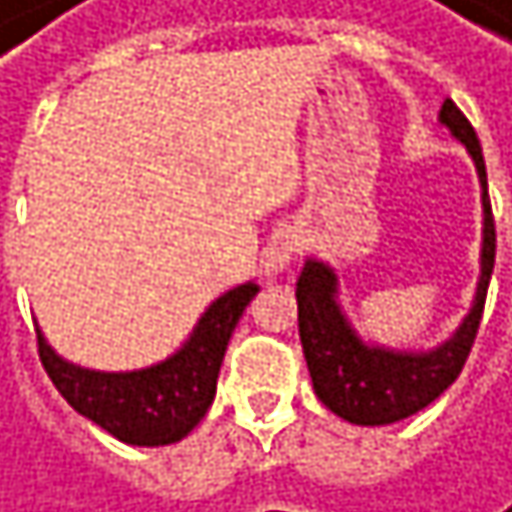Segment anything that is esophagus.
Segmentation results:
<instances>
[{"label": "esophagus", "mask_w": 512, "mask_h": 512, "mask_svg": "<svg viewBox=\"0 0 512 512\" xmlns=\"http://www.w3.org/2000/svg\"><path fill=\"white\" fill-rule=\"evenodd\" d=\"M296 253H299V238H296L293 232H277V235L268 241L265 253H262V265H265L268 274H277V271H284V268L290 265V259H293Z\"/></svg>", "instance_id": "34e87169"}]
</instances>
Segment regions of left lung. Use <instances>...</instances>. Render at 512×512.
Returning <instances> with one entry per match:
<instances>
[{
	"mask_svg": "<svg viewBox=\"0 0 512 512\" xmlns=\"http://www.w3.org/2000/svg\"><path fill=\"white\" fill-rule=\"evenodd\" d=\"M440 121L455 140L467 146L482 186V271L473 308L455 329V336L433 351H391L366 345L336 302V271L317 259H308L296 284L299 339L314 381V394L329 412L351 424H394L430 406L461 375L479 332L485 293H489L495 268V216L489 201V180H485L482 146L464 112L446 100Z\"/></svg>",
	"mask_w": 512,
	"mask_h": 512,
	"instance_id": "obj_1",
	"label": "left lung"
}]
</instances>
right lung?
<instances>
[{"mask_svg":"<svg viewBox=\"0 0 512 512\" xmlns=\"http://www.w3.org/2000/svg\"><path fill=\"white\" fill-rule=\"evenodd\" d=\"M259 293L253 284H241L219 296L198 320L189 342L149 369L137 372H94L66 363L51 351L39 332V360L54 381L63 400L106 433L127 446H170L180 443L186 433L207 415L219 366L228 339Z\"/></svg>","mask_w":512,"mask_h":512,"instance_id":"obj_1","label":"right lung"}]
</instances>
